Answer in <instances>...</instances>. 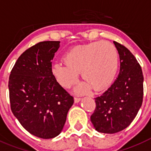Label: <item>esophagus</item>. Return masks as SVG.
I'll list each match as a JSON object with an SVG mask.
<instances>
[{"label": "esophagus", "instance_id": "1", "mask_svg": "<svg viewBox=\"0 0 151 151\" xmlns=\"http://www.w3.org/2000/svg\"><path fill=\"white\" fill-rule=\"evenodd\" d=\"M81 98H79V97H75V99H74V100H75V102H76V103H77V102H79V101H81Z\"/></svg>", "mask_w": 151, "mask_h": 151}]
</instances>
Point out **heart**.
I'll return each instance as SVG.
<instances>
[{
  "instance_id": "1",
  "label": "heart",
  "mask_w": 151,
  "mask_h": 151,
  "mask_svg": "<svg viewBox=\"0 0 151 151\" xmlns=\"http://www.w3.org/2000/svg\"><path fill=\"white\" fill-rule=\"evenodd\" d=\"M64 60V63L52 66V73L60 84L68 88L76 82L80 72L85 83L79 91L107 88L114 81L119 65L116 48L106 41L76 46L65 53Z\"/></svg>"
}]
</instances>
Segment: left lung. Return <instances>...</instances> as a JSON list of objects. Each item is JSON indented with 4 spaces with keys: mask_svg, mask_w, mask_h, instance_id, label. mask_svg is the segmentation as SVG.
<instances>
[{
    "mask_svg": "<svg viewBox=\"0 0 151 151\" xmlns=\"http://www.w3.org/2000/svg\"><path fill=\"white\" fill-rule=\"evenodd\" d=\"M120 67L118 77L101 96L91 116L98 132L113 134L130 125L139 110L143 98V75L135 56L125 46L114 42Z\"/></svg>",
    "mask_w": 151,
    "mask_h": 151,
    "instance_id": "left-lung-1",
    "label": "left lung"
}]
</instances>
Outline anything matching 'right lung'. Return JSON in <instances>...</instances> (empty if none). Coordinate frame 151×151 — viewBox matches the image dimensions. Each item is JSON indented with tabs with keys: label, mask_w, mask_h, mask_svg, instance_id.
<instances>
[{
	"label": "right lung",
	"mask_w": 151,
	"mask_h": 151,
	"mask_svg": "<svg viewBox=\"0 0 151 151\" xmlns=\"http://www.w3.org/2000/svg\"><path fill=\"white\" fill-rule=\"evenodd\" d=\"M58 41L41 42L19 56L9 76L11 109L21 125L35 136L52 139L61 132L74 99L52 72Z\"/></svg>",
	"instance_id": "1"
}]
</instances>
